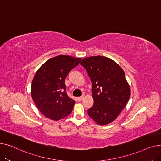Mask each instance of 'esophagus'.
<instances>
[{
	"label": "esophagus",
	"instance_id": "34e87169",
	"mask_svg": "<svg viewBox=\"0 0 161 161\" xmlns=\"http://www.w3.org/2000/svg\"><path fill=\"white\" fill-rule=\"evenodd\" d=\"M83 98H84V96H81V97H78V101H81Z\"/></svg>",
	"mask_w": 161,
	"mask_h": 161
}]
</instances>
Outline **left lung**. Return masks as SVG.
Wrapping results in <instances>:
<instances>
[{"instance_id": "8db88e82", "label": "left lung", "mask_w": 161, "mask_h": 161, "mask_svg": "<svg viewBox=\"0 0 161 161\" xmlns=\"http://www.w3.org/2000/svg\"><path fill=\"white\" fill-rule=\"evenodd\" d=\"M80 64L87 72L92 83L94 104L89 116L99 125L114 121L128 103L130 89L121 67L104 56L82 59Z\"/></svg>"}]
</instances>
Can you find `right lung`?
I'll list each match as a JSON object with an SVG mask.
<instances>
[{
	"label": "right lung",
	"mask_w": 161,
	"mask_h": 161,
	"mask_svg": "<svg viewBox=\"0 0 161 161\" xmlns=\"http://www.w3.org/2000/svg\"><path fill=\"white\" fill-rule=\"evenodd\" d=\"M81 58L60 55L42 64L31 85V96L46 117L58 121L72 112L75 101L67 95L64 80Z\"/></svg>",
	"instance_id": "right-lung-1"
}]
</instances>
